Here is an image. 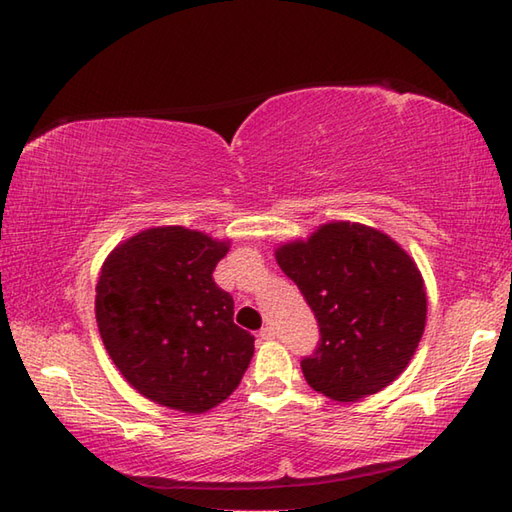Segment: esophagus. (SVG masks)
<instances>
[{"instance_id":"obj_1","label":"esophagus","mask_w":512,"mask_h":512,"mask_svg":"<svg viewBox=\"0 0 512 512\" xmlns=\"http://www.w3.org/2000/svg\"><path fill=\"white\" fill-rule=\"evenodd\" d=\"M259 336H262L264 341H273L275 336H277V332H275V328H270V325H266V328L259 330Z\"/></svg>"}]
</instances>
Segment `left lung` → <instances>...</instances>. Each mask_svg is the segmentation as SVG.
Masks as SVG:
<instances>
[{"label":"left lung","instance_id":"1","mask_svg":"<svg viewBox=\"0 0 512 512\" xmlns=\"http://www.w3.org/2000/svg\"><path fill=\"white\" fill-rule=\"evenodd\" d=\"M275 257L319 323L317 350L301 361L308 385L352 402L394 383L427 321L424 281L405 250L372 226L332 222Z\"/></svg>","mask_w":512,"mask_h":512}]
</instances>
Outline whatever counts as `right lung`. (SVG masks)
I'll return each mask as SVG.
<instances>
[{
  "label": "right lung",
  "mask_w": 512,
  "mask_h": 512,
  "mask_svg": "<svg viewBox=\"0 0 512 512\" xmlns=\"http://www.w3.org/2000/svg\"><path fill=\"white\" fill-rule=\"evenodd\" d=\"M228 242L182 226L140 231L118 244L96 284L107 354L138 394L184 413L233 394L255 336L233 323V297L213 270Z\"/></svg>",
  "instance_id": "add662e5"
}]
</instances>
